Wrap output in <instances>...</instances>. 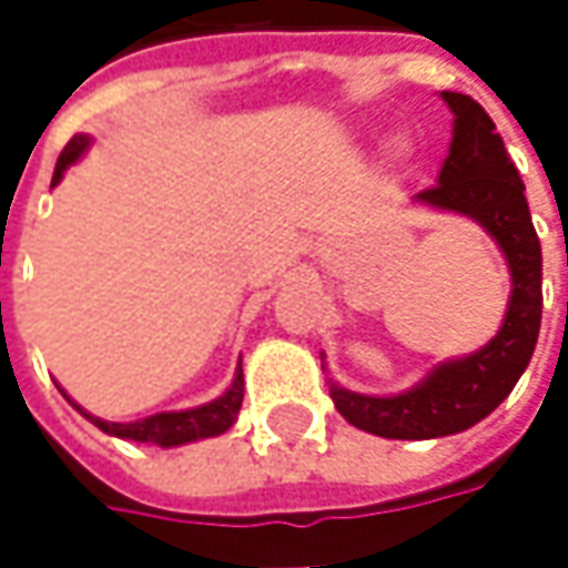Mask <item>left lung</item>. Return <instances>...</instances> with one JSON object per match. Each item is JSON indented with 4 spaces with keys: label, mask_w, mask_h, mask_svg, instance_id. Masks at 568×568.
<instances>
[{
    "label": "left lung",
    "mask_w": 568,
    "mask_h": 568,
    "mask_svg": "<svg viewBox=\"0 0 568 568\" xmlns=\"http://www.w3.org/2000/svg\"><path fill=\"white\" fill-rule=\"evenodd\" d=\"M455 113V135L436 186L417 202L462 211L503 246L513 268V300L499 335L465 361L443 363L417 388L369 398L328 382L335 407L347 424L385 439H436L462 433L496 410L531 361L540 332V240L515 170L487 110L468 94L443 91Z\"/></svg>",
    "instance_id": "obj_1"
}]
</instances>
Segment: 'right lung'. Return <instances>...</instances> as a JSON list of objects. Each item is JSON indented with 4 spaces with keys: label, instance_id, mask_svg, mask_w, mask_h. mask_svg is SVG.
<instances>
[{
    "label": "right lung",
    "instance_id": "1",
    "mask_svg": "<svg viewBox=\"0 0 568 568\" xmlns=\"http://www.w3.org/2000/svg\"><path fill=\"white\" fill-rule=\"evenodd\" d=\"M88 148V139L84 135H75L72 142L62 148L59 154V164H55L53 173V186L62 180L65 166L75 164L78 154ZM240 404H243V369H236V379L230 385L227 392L221 398H214L211 404H202V407H192V410H176V414H154V417H144L139 424H106L100 417H88L94 420V426H100L103 433L110 436H120V439H135V443H158V446H183V443H192V439H207V436H221L224 429L233 426L236 414H240Z\"/></svg>",
    "mask_w": 568,
    "mask_h": 568
}]
</instances>
